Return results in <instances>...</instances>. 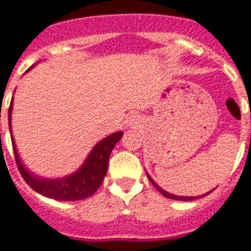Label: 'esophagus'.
<instances>
[{
    "mask_svg": "<svg viewBox=\"0 0 251 251\" xmlns=\"http://www.w3.org/2000/svg\"><path fill=\"white\" fill-rule=\"evenodd\" d=\"M135 123H136V116H131V118H128V120H127L128 127H132Z\"/></svg>",
    "mask_w": 251,
    "mask_h": 251,
    "instance_id": "34e87169",
    "label": "esophagus"
}]
</instances>
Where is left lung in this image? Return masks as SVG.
Wrapping results in <instances>:
<instances>
[{
    "instance_id": "8db88e82",
    "label": "left lung",
    "mask_w": 251,
    "mask_h": 251,
    "mask_svg": "<svg viewBox=\"0 0 251 251\" xmlns=\"http://www.w3.org/2000/svg\"><path fill=\"white\" fill-rule=\"evenodd\" d=\"M147 176H148V179H150V182H151V183L155 186V188H156V190H158L159 193L162 194L163 197H166V198H170V199H175V201H194V199H198V198H201V197H204V195H208V194L211 193V191H208L207 194H204V195H201V197H179V195H174V194H171V193H167L166 190H163V188L160 187V186H158V184L153 182L152 178H151V176H150L148 174H147Z\"/></svg>"
}]
</instances>
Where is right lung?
<instances>
[{
  "label": "right lung",
  "mask_w": 251,
  "mask_h": 251,
  "mask_svg": "<svg viewBox=\"0 0 251 251\" xmlns=\"http://www.w3.org/2000/svg\"><path fill=\"white\" fill-rule=\"evenodd\" d=\"M30 71V69H29ZM12 109H13V99L10 107H9V129H10V136H12L13 151H14V158L16 163L20 170V174L23 175L24 180L36 191L41 194L47 198L56 199V201H80L91 197L96 193L101 183H103L104 176L108 170V160L109 155L112 152L113 147L116 146L119 140L123 136L122 131L111 133L107 138L101 139L95 147L91 150V152L84 160L81 167L77 171H75L71 175H67L64 178L49 179L38 176L28 168L24 166L21 159L18 156L17 147L14 143L12 133Z\"/></svg>",
  "instance_id": "add662e5"
}]
</instances>
